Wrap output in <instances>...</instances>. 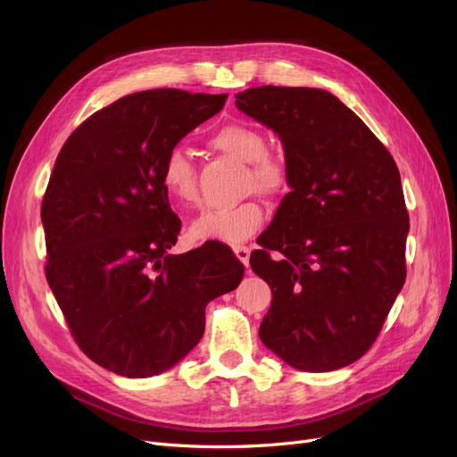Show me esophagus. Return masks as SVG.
Returning <instances> with one entry per match:
<instances>
[{
  "label": "esophagus",
  "instance_id": "esophagus-1",
  "mask_svg": "<svg viewBox=\"0 0 457 457\" xmlns=\"http://www.w3.org/2000/svg\"><path fill=\"white\" fill-rule=\"evenodd\" d=\"M234 253H237V257L244 262L245 267L250 265V247H245V245H237V247H234Z\"/></svg>",
  "mask_w": 457,
  "mask_h": 457
}]
</instances>
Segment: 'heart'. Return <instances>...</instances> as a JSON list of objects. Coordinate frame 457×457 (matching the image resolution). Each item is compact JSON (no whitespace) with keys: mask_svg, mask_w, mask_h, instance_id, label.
<instances>
[{"mask_svg":"<svg viewBox=\"0 0 457 457\" xmlns=\"http://www.w3.org/2000/svg\"><path fill=\"white\" fill-rule=\"evenodd\" d=\"M215 150L247 163L245 188L265 198L282 196L289 185V171L282 156L267 150V139L257 128L244 121H228L210 135ZM160 183L170 202L179 210H190L198 202L196 168L183 148H171L160 170ZM265 212L255 200L234 205L205 207L188 227L195 242L240 244L259 230Z\"/></svg>","mask_w":457,"mask_h":457,"instance_id":"obj_1","label":"heart"}]
</instances>
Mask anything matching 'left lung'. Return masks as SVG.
Returning a JSON list of instances; mask_svg holds the SVG:
<instances>
[{
    "mask_svg": "<svg viewBox=\"0 0 457 457\" xmlns=\"http://www.w3.org/2000/svg\"><path fill=\"white\" fill-rule=\"evenodd\" d=\"M237 106L280 135L292 187L250 257L272 289L259 337L303 371L349 366L378 339L406 280L410 217L396 163L324 89L252 87Z\"/></svg>",
    "mask_w": 457,
    "mask_h": 457,
    "instance_id": "obj_1",
    "label": "left lung"
}]
</instances>
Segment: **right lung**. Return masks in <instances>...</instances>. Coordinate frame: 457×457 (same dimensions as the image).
Returning a JSON list of instances; mask_svg holds the SVG:
<instances>
[{
    "label": "right lung",
    "mask_w": 457,
    "mask_h": 457,
    "mask_svg": "<svg viewBox=\"0 0 457 457\" xmlns=\"http://www.w3.org/2000/svg\"><path fill=\"white\" fill-rule=\"evenodd\" d=\"M227 93L150 89L89 116L61 148L41 202L46 278L78 347L126 378L158 376L198 345L205 305L244 265L223 244L181 255L160 183L165 154Z\"/></svg>",
    "instance_id": "right-lung-1"
}]
</instances>
